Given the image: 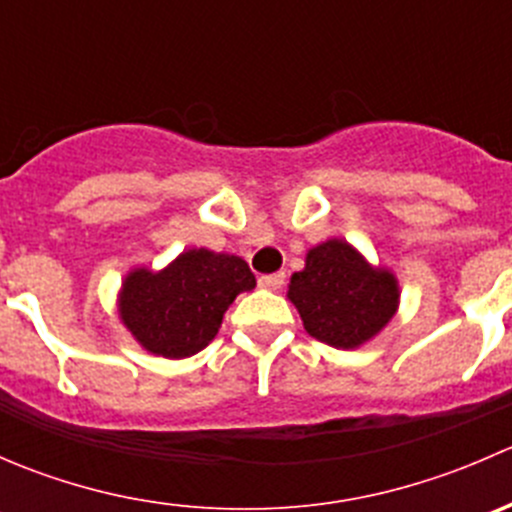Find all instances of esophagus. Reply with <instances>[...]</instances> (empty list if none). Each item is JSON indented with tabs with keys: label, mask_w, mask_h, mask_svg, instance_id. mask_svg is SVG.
I'll return each instance as SVG.
<instances>
[{
	"label": "esophagus",
	"mask_w": 512,
	"mask_h": 512,
	"mask_svg": "<svg viewBox=\"0 0 512 512\" xmlns=\"http://www.w3.org/2000/svg\"><path fill=\"white\" fill-rule=\"evenodd\" d=\"M257 282H260V287H265V289H280L282 285H285V272H275V275H262Z\"/></svg>",
	"instance_id": "esophagus-1"
}]
</instances>
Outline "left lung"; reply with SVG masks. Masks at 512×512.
Wrapping results in <instances>:
<instances>
[{"mask_svg":"<svg viewBox=\"0 0 512 512\" xmlns=\"http://www.w3.org/2000/svg\"><path fill=\"white\" fill-rule=\"evenodd\" d=\"M287 297L314 339L354 349L394 317L399 287L394 275L366 265L352 245L329 240L309 250L304 270L292 275Z\"/></svg>","mask_w":512,"mask_h":512,"instance_id":"1","label":"left lung"}]
</instances>
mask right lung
I'll list each match as a JSON object with an SVG mask.
<instances>
[{
  "instance_id": "add662e5",
  "label": "right lung",
  "mask_w": 512,
  "mask_h": 512,
  "mask_svg": "<svg viewBox=\"0 0 512 512\" xmlns=\"http://www.w3.org/2000/svg\"><path fill=\"white\" fill-rule=\"evenodd\" d=\"M252 287L255 275L240 257L188 250L158 275L126 277L121 319L148 352L183 359L213 342L225 309Z\"/></svg>"
}]
</instances>
